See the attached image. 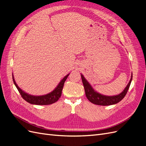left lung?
<instances>
[{
	"mask_svg": "<svg viewBox=\"0 0 146 146\" xmlns=\"http://www.w3.org/2000/svg\"><path fill=\"white\" fill-rule=\"evenodd\" d=\"M132 76H133V75H132L131 73V78L129 83H128V85L125 88V89L120 94L115 96H105L99 93L98 92L95 91L94 88L90 85V83L84 77L83 75L81 74L82 82L83 84L84 88H85V94L87 99L92 104L102 106L114 105L117 104L121 100H122L126 95L128 90L129 89V87L132 80Z\"/></svg>",
	"mask_w": 146,
	"mask_h": 146,
	"instance_id": "1",
	"label": "left lung"
}]
</instances>
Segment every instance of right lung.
<instances>
[{
    "mask_svg": "<svg viewBox=\"0 0 146 146\" xmlns=\"http://www.w3.org/2000/svg\"><path fill=\"white\" fill-rule=\"evenodd\" d=\"M69 74L70 73L66 75L62 80L60 82V83L58 84V85L56 86V87L54 90L49 92V93L42 96H33L28 94L27 92H25L23 90H21L18 86V85L16 84L14 76H13V74H12V76L13 80V82H14L15 85L17 88V90L19 91L22 98H23L25 101H27V102L33 105H46L56 102L58 101V99L60 98L64 82L66 79H67L68 77L69 76Z\"/></svg>",
    "mask_w": 146,
    "mask_h": 146,
    "instance_id": "right-lung-1",
    "label": "right lung"
}]
</instances>
